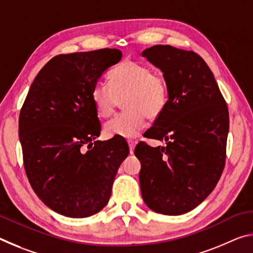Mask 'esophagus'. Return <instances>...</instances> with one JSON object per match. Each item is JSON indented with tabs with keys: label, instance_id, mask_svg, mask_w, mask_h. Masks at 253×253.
<instances>
[{
	"label": "esophagus",
	"instance_id": "obj_1",
	"mask_svg": "<svg viewBox=\"0 0 253 253\" xmlns=\"http://www.w3.org/2000/svg\"><path fill=\"white\" fill-rule=\"evenodd\" d=\"M127 144H128V147H129V153L130 154H134V148H135V145H136V140L128 139L127 140Z\"/></svg>",
	"mask_w": 253,
	"mask_h": 253
}]
</instances>
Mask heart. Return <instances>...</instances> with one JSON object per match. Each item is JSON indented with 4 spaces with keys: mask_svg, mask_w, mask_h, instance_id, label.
Returning a JSON list of instances; mask_svg holds the SVG:
<instances>
[{
    "mask_svg": "<svg viewBox=\"0 0 253 253\" xmlns=\"http://www.w3.org/2000/svg\"><path fill=\"white\" fill-rule=\"evenodd\" d=\"M109 84L93 85L91 100L98 116L108 118L124 98L126 110L105 126L110 137H134L144 127L146 116L157 118L168 105L169 89L165 77L143 63L124 60L110 71Z\"/></svg>",
    "mask_w": 253,
    "mask_h": 253,
    "instance_id": "heart-1",
    "label": "heart"
}]
</instances>
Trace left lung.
I'll list each match as a JSON object with an SVG mask.
<instances>
[{"instance_id":"obj_1","label":"left lung","mask_w":253,"mask_h":253,"mask_svg":"<svg viewBox=\"0 0 253 253\" xmlns=\"http://www.w3.org/2000/svg\"><path fill=\"white\" fill-rule=\"evenodd\" d=\"M143 57L160 68L169 84L168 105L146 138L164 147L136 145L144 202L154 212L179 215L208 198L225 166L228 106L212 71L193 51L154 45Z\"/></svg>"}]
</instances>
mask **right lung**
<instances>
[{"label": "right lung", "mask_w": 253, "mask_h": 253, "mask_svg": "<svg viewBox=\"0 0 253 253\" xmlns=\"http://www.w3.org/2000/svg\"><path fill=\"white\" fill-rule=\"evenodd\" d=\"M118 49L55 55L30 87L20 111L23 165L33 191L46 207L69 217L104 209L123 161L122 137L100 142L101 125L92 87L122 59Z\"/></svg>", "instance_id": "add662e5"}]
</instances>
